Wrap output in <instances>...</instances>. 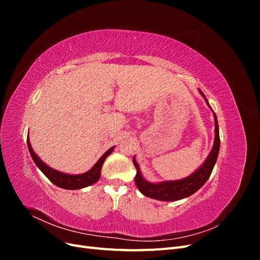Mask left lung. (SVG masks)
<instances>
[{"instance_id": "8db88e82", "label": "left lung", "mask_w": 260, "mask_h": 260, "mask_svg": "<svg viewBox=\"0 0 260 260\" xmlns=\"http://www.w3.org/2000/svg\"><path fill=\"white\" fill-rule=\"evenodd\" d=\"M200 92L202 95L205 98L208 104L206 96L204 95V93L201 90ZM214 117H215L214 146H212L211 152L209 153L205 162H204L195 172H193L191 176H188L184 179L177 180V181H164V182H159V183H151L148 182V181L144 180L142 175H141L139 165L135 157H133V164H135V166L137 168L136 184L141 193L151 199L171 202V201H178V200L187 198V196H190L198 190H200V188L206 183V181L209 179L211 171L214 169V166L217 161L219 148H220L219 125H218L217 117L215 113H214Z\"/></svg>"}]
</instances>
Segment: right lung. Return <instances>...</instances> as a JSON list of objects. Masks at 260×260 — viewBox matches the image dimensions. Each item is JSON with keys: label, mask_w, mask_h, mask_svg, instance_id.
Here are the masks:
<instances>
[{"label": "right lung", "mask_w": 260, "mask_h": 260, "mask_svg": "<svg viewBox=\"0 0 260 260\" xmlns=\"http://www.w3.org/2000/svg\"><path fill=\"white\" fill-rule=\"evenodd\" d=\"M27 144H28L30 155L32 157V159L36 162L38 168L43 172L45 177L48 178L53 184L59 186L61 188H66V190H78V188H82L95 183L101 177V169L106 159V157L111 154L115 148V146H113L109 148L107 152H105V154H103V156L101 157V158L98 160V162L94 165L92 169H90L88 172H84V174H81V175H67V174H62V172H59L57 170L52 169L51 167L48 166V165H45L40 158H39L37 154L34 152L32 147H31L29 138H27Z\"/></svg>", "instance_id": "add662e5"}]
</instances>
